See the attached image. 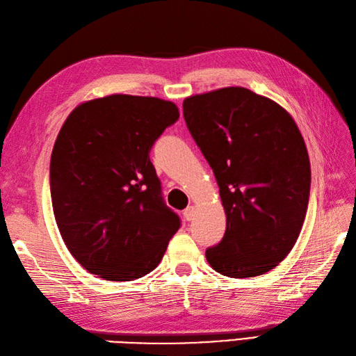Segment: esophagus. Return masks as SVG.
<instances>
[{"instance_id":"1","label":"esophagus","mask_w":356,"mask_h":356,"mask_svg":"<svg viewBox=\"0 0 356 356\" xmlns=\"http://www.w3.org/2000/svg\"><path fill=\"white\" fill-rule=\"evenodd\" d=\"M195 213H196L195 205H188V207L184 210V218H186L187 220H192L193 216H195Z\"/></svg>"}]
</instances>
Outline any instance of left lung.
<instances>
[{
	"label": "left lung",
	"instance_id": "1",
	"mask_svg": "<svg viewBox=\"0 0 356 356\" xmlns=\"http://www.w3.org/2000/svg\"><path fill=\"white\" fill-rule=\"evenodd\" d=\"M188 131L215 173L227 228L205 251L213 270L233 279L277 266L303 227L311 164L294 118L242 86L183 102Z\"/></svg>",
	"mask_w": 356,
	"mask_h": 356
}]
</instances>
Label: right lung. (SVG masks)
<instances>
[{"mask_svg":"<svg viewBox=\"0 0 356 356\" xmlns=\"http://www.w3.org/2000/svg\"><path fill=\"white\" fill-rule=\"evenodd\" d=\"M178 118L172 102L113 94L76 106L62 124L50 161L53 213L88 273L129 282L160 264L181 220L163 201L149 152Z\"/></svg>","mask_w":356,"mask_h":356,"instance_id":"obj_1","label":"right lung"}]
</instances>
